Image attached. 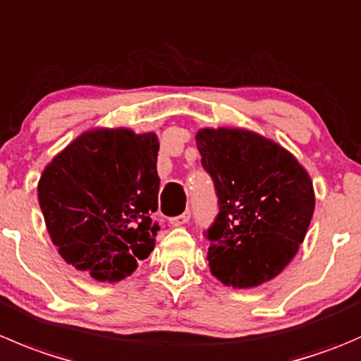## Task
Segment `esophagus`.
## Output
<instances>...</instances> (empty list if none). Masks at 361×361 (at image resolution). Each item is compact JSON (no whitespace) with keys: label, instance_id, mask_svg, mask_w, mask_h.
<instances>
[{"label":"esophagus","instance_id":"obj_1","mask_svg":"<svg viewBox=\"0 0 361 361\" xmlns=\"http://www.w3.org/2000/svg\"><path fill=\"white\" fill-rule=\"evenodd\" d=\"M188 220H190V212H183L181 213V215H178V216H173V219H171V224H173V226H183V224H187Z\"/></svg>","mask_w":361,"mask_h":361}]
</instances>
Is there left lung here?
Listing matches in <instances>:
<instances>
[{
  "instance_id": "left-lung-1",
  "label": "left lung",
  "mask_w": 361,
  "mask_h": 361,
  "mask_svg": "<svg viewBox=\"0 0 361 361\" xmlns=\"http://www.w3.org/2000/svg\"><path fill=\"white\" fill-rule=\"evenodd\" d=\"M195 141L219 199V213L204 231L212 274L238 289L271 281L309 229V174L291 153L254 132L204 128Z\"/></svg>"
}]
</instances>
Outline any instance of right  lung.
Listing matches in <instances>:
<instances>
[{"label":"right lung","instance_id":"1","mask_svg":"<svg viewBox=\"0 0 361 361\" xmlns=\"http://www.w3.org/2000/svg\"><path fill=\"white\" fill-rule=\"evenodd\" d=\"M155 134L92 130L42 173L38 202L51 240L68 264L97 281L128 277L155 247L160 226Z\"/></svg>","mask_w":361,"mask_h":361}]
</instances>
